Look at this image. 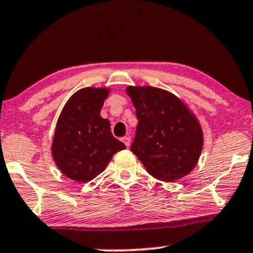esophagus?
Listing matches in <instances>:
<instances>
[{
    "label": "esophagus",
    "mask_w": 253,
    "mask_h": 253,
    "mask_svg": "<svg viewBox=\"0 0 253 253\" xmlns=\"http://www.w3.org/2000/svg\"><path fill=\"white\" fill-rule=\"evenodd\" d=\"M121 141L125 143V146H126V147H129V145H130V137L124 136L123 139H121Z\"/></svg>",
    "instance_id": "obj_1"
}]
</instances>
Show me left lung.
Here are the masks:
<instances>
[{"mask_svg": "<svg viewBox=\"0 0 253 253\" xmlns=\"http://www.w3.org/2000/svg\"><path fill=\"white\" fill-rule=\"evenodd\" d=\"M139 123L130 152L160 181L187 176L203 148V130L188 105L171 92L153 86H127Z\"/></svg>", "mask_w": 253, "mask_h": 253, "instance_id": "left-lung-1", "label": "left lung"}]
</instances>
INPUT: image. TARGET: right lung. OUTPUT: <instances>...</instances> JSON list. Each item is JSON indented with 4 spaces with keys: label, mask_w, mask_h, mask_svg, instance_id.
Instances as JSON below:
<instances>
[{
    "label": "right lung",
    "mask_w": 253,
    "mask_h": 253,
    "mask_svg": "<svg viewBox=\"0 0 253 253\" xmlns=\"http://www.w3.org/2000/svg\"><path fill=\"white\" fill-rule=\"evenodd\" d=\"M108 87H84L73 93L60 112L51 143L57 168L73 181L88 182L103 172L116 153L126 148L100 116Z\"/></svg>",
    "instance_id": "1"
}]
</instances>
